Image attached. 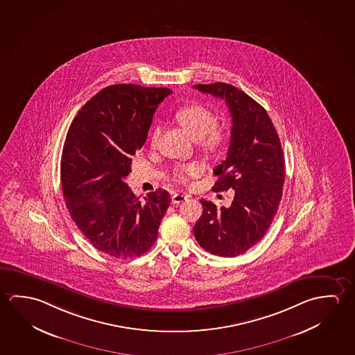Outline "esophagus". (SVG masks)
<instances>
[{
  "label": "esophagus",
  "instance_id": "34e87169",
  "mask_svg": "<svg viewBox=\"0 0 355 355\" xmlns=\"http://www.w3.org/2000/svg\"><path fill=\"white\" fill-rule=\"evenodd\" d=\"M187 199V196L184 194H180V193H175L173 196H172V203L173 204H180L182 202H184Z\"/></svg>",
  "mask_w": 355,
  "mask_h": 355
}]
</instances>
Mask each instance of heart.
<instances>
[{"label": "heart", "instance_id": "1", "mask_svg": "<svg viewBox=\"0 0 355 355\" xmlns=\"http://www.w3.org/2000/svg\"><path fill=\"white\" fill-rule=\"evenodd\" d=\"M175 119L205 150H216L225 141L224 131L216 125V116L203 105L191 104L183 106L175 112ZM159 134L161 128L159 125H156L152 128L150 137L152 146L157 144ZM200 171L202 168L197 163H187L175 166L172 175L177 182L187 183L197 177Z\"/></svg>", "mask_w": 355, "mask_h": 355}]
</instances>
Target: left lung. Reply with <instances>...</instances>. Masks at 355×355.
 <instances>
[{
  "label": "left lung",
  "instance_id": "1",
  "mask_svg": "<svg viewBox=\"0 0 355 355\" xmlns=\"http://www.w3.org/2000/svg\"><path fill=\"white\" fill-rule=\"evenodd\" d=\"M225 100L233 119L227 158L214 169V192L234 189L230 207L202 199L203 214L193 227L198 244L213 255L234 257L257 244L279 209L285 158L279 135L261 105L225 83L193 85Z\"/></svg>",
  "mask_w": 355,
  "mask_h": 355
}]
</instances>
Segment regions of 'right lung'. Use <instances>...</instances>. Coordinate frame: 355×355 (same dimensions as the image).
<instances>
[{
    "instance_id": "add662e5",
    "label": "right lung",
    "mask_w": 355,
    "mask_h": 355,
    "mask_svg": "<svg viewBox=\"0 0 355 355\" xmlns=\"http://www.w3.org/2000/svg\"><path fill=\"white\" fill-rule=\"evenodd\" d=\"M168 87L117 84L100 90L78 112L65 137L60 182L65 205L95 249L117 259L155 244L171 196L164 189L141 202L125 178L147 139Z\"/></svg>"
}]
</instances>
